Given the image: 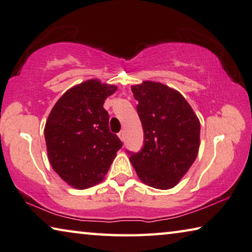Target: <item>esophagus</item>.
I'll return each mask as SVG.
<instances>
[{
  "label": "esophagus",
  "instance_id": "esophagus-1",
  "mask_svg": "<svg viewBox=\"0 0 252 252\" xmlns=\"http://www.w3.org/2000/svg\"><path fill=\"white\" fill-rule=\"evenodd\" d=\"M118 136H119V138H121V139H122V141H124V139H125V131H124V130H122V131H121V133H119V134H118Z\"/></svg>",
  "mask_w": 252,
  "mask_h": 252
}]
</instances>
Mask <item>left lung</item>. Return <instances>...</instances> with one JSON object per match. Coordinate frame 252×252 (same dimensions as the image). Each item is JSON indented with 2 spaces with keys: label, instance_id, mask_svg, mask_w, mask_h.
<instances>
[{
  "label": "left lung",
  "instance_id": "left-lung-1",
  "mask_svg": "<svg viewBox=\"0 0 252 252\" xmlns=\"http://www.w3.org/2000/svg\"><path fill=\"white\" fill-rule=\"evenodd\" d=\"M144 131V145L129 160L142 183L170 189L179 183L196 160L200 124L180 92L164 84L144 81L131 87Z\"/></svg>",
  "mask_w": 252,
  "mask_h": 252
}]
</instances>
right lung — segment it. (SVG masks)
I'll list each match as a JSON object with an SVG mask.
<instances>
[{"mask_svg":"<svg viewBox=\"0 0 252 252\" xmlns=\"http://www.w3.org/2000/svg\"><path fill=\"white\" fill-rule=\"evenodd\" d=\"M117 87L92 79L67 90L45 125L50 165L65 183L87 189L101 183L123 143L109 130L104 100Z\"/></svg>","mask_w":252,"mask_h":252,"instance_id":"1","label":"right lung"}]
</instances>
